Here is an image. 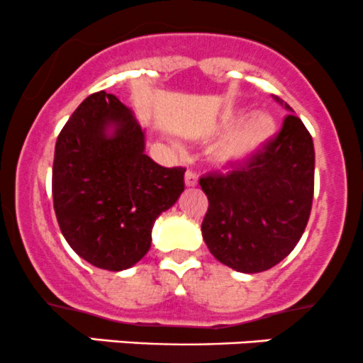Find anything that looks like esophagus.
Segmentation results:
<instances>
[{"label":"esophagus","mask_w":363,"mask_h":363,"mask_svg":"<svg viewBox=\"0 0 363 363\" xmlns=\"http://www.w3.org/2000/svg\"><path fill=\"white\" fill-rule=\"evenodd\" d=\"M184 182H186V186H188V188H194V186L198 184V175L193 172V170H188V172H186V175H184Z\"/></svg>","instance_id":"esophagus-1"}]
</instances>
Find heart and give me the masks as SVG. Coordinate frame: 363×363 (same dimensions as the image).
Wrapping results in <instances>:
<instances>
[{
	"instance_id": "obj_1",
	"label": "heart",
	"mask_w": 363,
	"mask_h": 363,
	"mask_svg": "<svg viewBox=\"0 0 363 363\" xmlns=\"http://www.w3.org/2000/svg\"><path fill=\"white\" fill-rule=\"evenodd\" d=\"M240 118L238 111H233L225 117L227 125H233ZM276 133V121L267 111H250L233 127L227 138L220 143L217 150V157L222 163L234 165V163L246 162L252 158L258 150L265 146V143Z\"/></svg>"
}]
</instances>
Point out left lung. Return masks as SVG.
Listing matches in <instances>:
<instances>
[{"label": "left lung", "mask_w": 363, "mask_h": 363, "mask_svg": "<svg viewBox=\"0 0 363 363\" xmlns=\"http://www.w3.org/2000/svg\"><path fill=\"white\" fill-rule=\"evenodd\" d=\"M289 111L281 130L245 165L200 179L208 198L201 234L210 253L238 272L272 269L300 241L313 200L315 151L303 122Z\"/></svg>", "instance_id": "1"}]
</instances>
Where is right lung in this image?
<instances>
[{
	"label": "right lung",
	"mask_w": 363,
	"mask_h": 363,
	"mask_svg": "<svg viewBox=\"0 0 363 363\" xmlns=\"http://www.w3.org/2000/svg\"><path fill=\"white\" fill-rule=\"evenodd\" d=\"M184 172L145 153V130L121 99L91 94L55 146L53 206L63 238L98 269H130L148 253L158 215L184 191Z\"/></svg>",
	"instance_id": "1"
}]
</instances>
